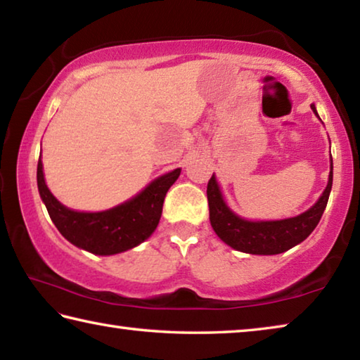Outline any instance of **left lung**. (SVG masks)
<instances>
[{
	"mask_svg": "<svg viewBox=\"0 0 360 360\" xmlns=\"http://www.w3.org/2000/svg\"><path fill=\"white\" fill-rule=\"evenodd\" d=\"M311 109L318 115L314 105H311ZM332 179L333 163L330 162V173H328L326 191L322 192L321 198L308 211L302 212L300 216L283 219V221L252 222L236 216L229 208L227 203L224 202L214 174H212L208 182V188H206L211 225L219 238L236 249V251L259 255L281 254L294 248L298 243H302L304 238H308L309 233L316 229V225L319 224L322 212H324L328 202V195L332 191Z\"/></svg>",
	"mask_w": 360,
	"mask_h": 360,
	"instance_id": "obj_1",
	"label": "left lung"
}]
</instances>
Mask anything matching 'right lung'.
<instances>
[{
    "label": "right lung",
    "instance_id": "right-lung-1",
    "mask_svg": "<svg viewBox=\"0 0 360 360\" xmlns=\"http://www.w3.org/2000/svg\"><path fill=\"white\" fill-rule=\"evenodd\" d=\"M181 168L160 176L141 193L115 208L101 212H79L66 208L46 186L42 162L38 160V188L49 216L60 233L72 245L98 255H112L138 246L157 229L168 188L179 178Z\"/></svg>",
    "mask_w": 360,
    "mask_h": 360
}]
</instances>
